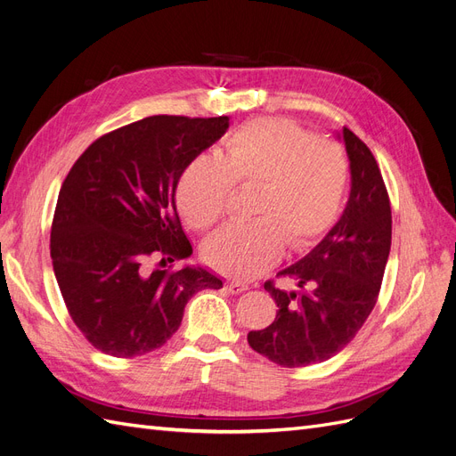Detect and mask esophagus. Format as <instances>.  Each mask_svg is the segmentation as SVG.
Wrapping results in <instances>:
<instances>
[{"mask_svg":"<svg viewBox=\"0 0 456 456\" xmlns=\"http://www.w3.org/2000/svg\"><path fill=\"white\" fill-rule=\"evenodd\" d=\"M226 289H228L232 295H240V293L247 291V289H249V285H245L241 281H230V283H226Z\"/></svg>","mask_w":456,"mask_h":456,"instance_id":"esophagus-1","label":"esophagus"}]
</instances>
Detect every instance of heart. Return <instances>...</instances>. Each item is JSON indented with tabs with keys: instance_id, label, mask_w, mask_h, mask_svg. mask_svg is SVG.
I'll list each match as a JSON object with an SVG mask.
<instances>
[{
	"instance_id": "heart-1",
	"label": "heart",
	"mask_w": 456,
	"mask_h": 456,
	"mask_svg": "<svg viewBox=\"0 0 456 456\" xmlns=\"http://www.w3.org/2000/svg\"><path fill=\"white\" fill-rule=\"evenodd\" d=\"M350 181L344 150L289 119H256L233 131L223 159L200 154L178 176V211L196 230L224 216L233 184L258 186L255 223L228 224L205 241V262L218 273L253 280L280 260L285 243L295 251L320 241L335 226Z\"/></svg>"
}]
</instances>
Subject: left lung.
Returning a JSON list of instances; mask_svg holds the SVG:
<instances>
[{"mask_svg": "<svg viewBox=\"0 0 456 456\" xmlns=\"http://www.w3.org/2000/svg\"><path fill=\"white\" fill-rule=\"evenodd\" d=\"M350 159V198L338 223L295 265L281 270L295 291L265 289L275 320L247 335L249 346L281 367H305L338 354L377 305L392 245V211L375 156L344 127L337 133Z\"/></svg>", "mask_w": 456, "mask_h": 456, "instance_id": "8db88e82", "label": "left lung"}]
</instances>
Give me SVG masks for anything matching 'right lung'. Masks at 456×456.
<instances>
[{
    "label": "right lung",
    "instance_id": "add662e5",
    "mask_svg": "<svg viewBox=\"0 0 456 456\" xmlns=\"http://www.w3.org/2000/svg\"><path fill=\"white\" fill-rule=\"evenodd\" d=\"M228 127V116H150L96 139L68 173L51 228L53 272L96 350H156L181 327L191 297L223 287L203 266H165L191 255L175 203L178 176ZM150 257L162 268L151 271Z\"/></svg>",
    "mask_w": 456,
    "mask_h": 456
}]
</instances>
